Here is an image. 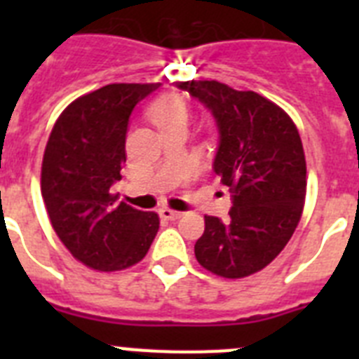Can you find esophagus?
Listing matches in <instances>:
<instances>
[{
  "label": "esophagus",
  "mask_w": 359,
  "mask_h": 359,
  "mask_svg": "<svg viewBox=\"0 0 359 359\" xmlns=\"http://www.w3.org/2000/svg\"><path fill=\"white\" fill-rule=\"evenodd\" d=\"M160 215L163 219H170V221H174V219H180L183 215V212H177V210H172V208H161L160 210Z\"/></svg>",
  "instance_id": "1"
}]
</instances>
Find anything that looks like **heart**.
I'll use <instances>...</instances> for the list:
<instances>
[{
	"label": "heart",
	"mask_w": 359,
	"mask_h": 359,
	"mask_svg": "<svg viewBox=\"0 0 359 359\" xmlns=\"http://www.w3.org/2000/svg\"><path fill=\"white\" fill-rule=\"evenodd\" d=\"M187 116H189V113H187L185 104L174 97L160 98L151 107L152 122L156 123L160 129L165 126H170V123L187 122Z\"/></svg>",
	"instance_id": "1"
}]
</instances>
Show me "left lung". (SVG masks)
Masks as SVG:
<instances>
[{
  "label": "left lung",
  "mask_w": 359,
  "mask_h": 359,
  "mask_svg": "<svg viewBox=\"0 0 359 359\" xmlns=\"http://www.w3.org/2000/svg\"><path fill=\"white\" fill-rule=\"evenodd\" d=\"M212 111L219 131L214 172L230 189V219L205 215L199 264L224 278L261 271L293 236L306 199V156L286 111L255 91L217 81L176 82Z\"/></svg>",
  "instance_id": "obj_1"
}]
</instances>
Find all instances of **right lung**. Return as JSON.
<instances>
[{
    "label": "right lung",
    "instance_id": "add662e5",
    "mask_svg": "<svg viewBox=\"0 0 359 359\" xmlns=\"http://www.w3.org/2000/svg\"><path fill=\"white\" fill-rule=\"evenodd\" d=\"M158 88L160 82L104 86L73 100L50 133L41 194L59 239L91 269L140 262L160 228L156 212L136 210L111 194L122 177L133 109Z\"/></svg>",
    "mask_w": 359,
    "mask_h": 359
}]
</instances>
